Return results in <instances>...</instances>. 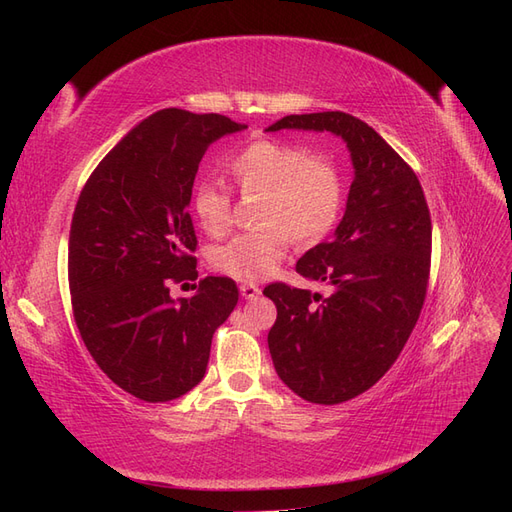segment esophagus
I'll list each match as a JSON object with an SVG mask.
<instances>
[{"mask_svg":"<svg viewBox=\"0 0 512 512\" xmlns=\"http://www.w3.org/2000/svg\"><path fill=\"white\" fill-rule=\"evenodd\" d=\"M239 290H241V297H243V299H256L258 294H260L258 284H254V282H243V284L239 286Z\"/></svg>","mask_w":512,"mask_h":512,"instance_id":"obj_1","label":"esophagus"}]
</instances>
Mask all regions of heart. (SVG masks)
<instances>
[{"label": "heart", "instance_id": "obj_1", "mask_svg": "<svg viewBox=\"0 0 512 512\" xmlns=\"http://www.w3.org/2000/svg\"><path fill=\"white\" fill-rule=\"evenodd\" d=\"M228 170L245 196H262L258 224L215 245L209 260L232 280L258 282L284 260L292 235L303 245L324 239L344 211L346 183L337 162L297 143L256 138L228 158ZM192 209L209 237L232 226V196L218 181H200Z\"/></svg>", "mask_w": 512, "mask_h": 512}]
</instances>
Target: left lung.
I'll use <instances>...</instances> for the list:
<instances>
[{
  "label": "left lung",
  "mask_w": 512,
  "mask_h": 512,
  "mask_svg": "<svg viewBox=\"0 0 512 512\" xmlns=\"http://www.w3.org/2000/svg\"><path fill=\"white\" fill-rule=\"evenodd\" d=\"M316 130L342 136L354 166L346 213L331 241L297 262L327 297L271 284L277 307L269 350L277 376L305 401L335 406L371 389L404 350L421 316L431 218L421 183L365 121L342 111L288 115L267 132Z\"/></svg>",
  "instance_id": "1"
}]
</instances>
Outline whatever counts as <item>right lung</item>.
Returning <instances> with one entry per match:
<instances>
[{
    "label": "right lung",
    "mask_w": 512,
    "mask_h": 512,
    "mask_svg": "<svg viewBox=\"0 0 512 512\" xmlns=\"http://www.w3.org/2000/svg\"><path fill=\"white\" fill-rule=\"evenodd\" d=\"M245 128L218 113L164 108L106 153L76 203L68 243L76 327L104 374L149 404L203 380L213 333L239 301L228 277L209 275L179 301L170 286L198 277L188 213L198 164L211 143Z\"/></svg>",
    "instance_id": "1"
}]
</instances>
